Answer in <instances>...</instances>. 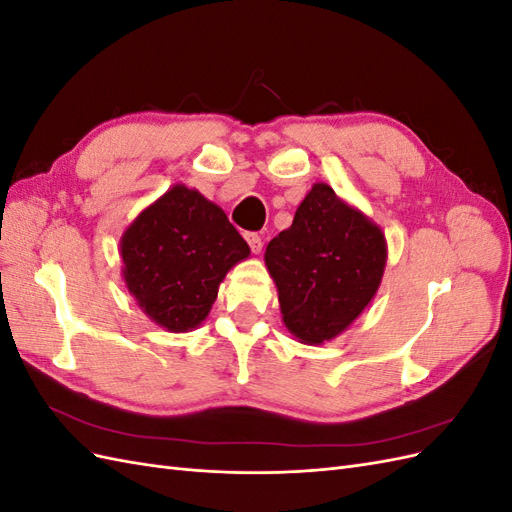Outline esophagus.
<instances>
[{
    "label": "esophagus",
    "instance_id": "1",
    "mask_svg": "<svg viewBox=\"0 0 512 512\" xmlns=\"http://www.w3.org/2000/svg\"><path fill=\"white\" fill-rule=\"evenodd\" d=\"M245 241H247V245H250V250H252L254 254H260V250H262V239H260L258 232H245Z\"/></svg>",
    "mask_w": 512,
    "mask_h": 512
}]
</instances>
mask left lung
Returning a JSON list of instances; mask_svg holds the SVG:
<instances>
[{
  "label": "left lung",
  "instance_id": "obj_1",
  "mask_svg": "<svg viewBox=\"0 0 512 512\" xmlns=\"http://www.w3.org/2000/svg\"><path fill=\"white\" fill-rule=\"evenodd\" d=\"M386 254L376 222L331 185L314 183L265 252L288 333L307 346L342 335L376 297Z\"/></svg>",
  "mask_w": 512,
  "mask_h": 512
}]
</instances>
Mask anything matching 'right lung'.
I'll use <instances>...</instances> for the list:
<instances>
[{
	"label": "right lung",
	"instance_id": "1",
	"mask_svg": "<svg viewBox=\"0 0 512 512\" xmlns=\"http://www.w3.org/2000/svg\"><path fill=\"white\" fill-rule=\"evenodd\" d=\"M121 277L143 314L170 333L205 322L226 273L250 245L222 207L175 183L123 230Z\"/></svg>",
	"mask_w": 512,
	"mask_h": 512
}]
</instances>
